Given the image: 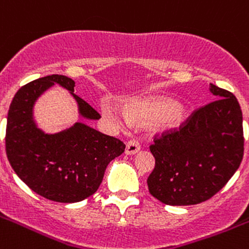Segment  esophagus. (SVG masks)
Masks as SVG:
<instances>
[{"mask_svg": "<svg viewBox=\"0 0 249 249\" xmlns=\"http://www.w3.org/2000/svg\"><path fill=\"white\" fill-rule=\"evenodd\" d=\"M140 142L134 139V140L127 141L126 147H125V153H126V155H135V153H138L139 151H140Z\"/></svg>", "mask_w": 249, "mask_h": 249, "instance_id": "1", "label": "esophagus"}]
</instances>
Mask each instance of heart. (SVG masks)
<instances>
[{
  "label": "heart",
  "mask_w": 249,
  "mask_h": 249,
  "mask_svg": "<svg viewBox=\"0 0 249 249\" xmlns=\"http://www.w3.org/2000/svg\"><path fill=\"white\" fill-rule=\"evenodd\" d=\"M103 113L118 125L126 126L131 120L150 122L153 131L166 134L177 130L184 120V109L169 99L135 101L129 106L127 113L109 104L103 106Z\"/></svg>",
  "instance_id": "1"
}]
</instances>
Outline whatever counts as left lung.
I'll return each instance as SVG.
<instances>
[{
    "instance_id": "8db88e82",
    "label": "left lung",
    "mask_w": 249,
    "mask_h": 249,
    "mask_svg": "<svg viewBox=\"0 0 249 249\" xmlns=\"http://www.w3.org/2000/svg\"><path fill=\"white\" fill-rule=\"evenodd\" d=\"M217 99L201 107L178 131L150 146L151 195L166 205H195L226 185L243 159L242 110L231 92L210 83Z\"/></svg>"
}]
</instances>
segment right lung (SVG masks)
Here are the masks:
<instances>
[{"instance_id":"add662e5","label":"right lung","mask_w":249,"mask_h":249,"mask_svg":"<svg viewBox=\"0 0 249 249\" xmlns=\"http://www.w3.org/2000/svg\"><path fill=\"white\" fill-rule=\"evenodd\" d=\"M54 85L69 90L81 118H101L73 93V80L62 75L38 78L19 88L9 106L6 153L16 174L36 194L57 203H77L97 192L108 163L124 152L125 145L81 122L55 134L38 127L34 104Z\"/></svg>"}]
</instances>
